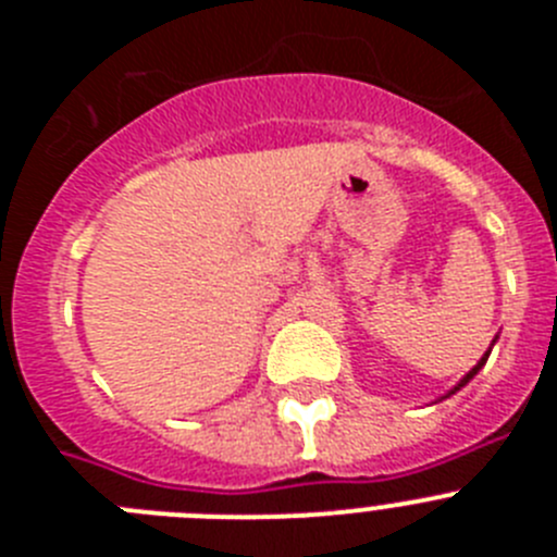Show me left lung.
<instances>
[{
	"label": "left lung",
	"mask_w": 557,
	"mask_h": 557,
	"mask_svg": "<svg viewBox=\"0 0 557 557\" xmlns=\"http://www.w3.org/2000/svg\"><path fill=\"white\" fill-rule=\"evenodd\" d=\"M496 339H499V334H496V337H494V339H491V348H494V343H496ZM491 348H488V351H485V354H482V357H480V362H476V366H474V368H471V371H469V373H466V376H462V379H460V382H457V385H455V387H451V391H449V393H446V396H441V401H444V398H449V396H455V393H457V391H460V387H466V385H469L471 379H474V376H476V373H480V371H482V366H485V362H488V354H491Z\"/></svg>",
	"instance_id": "left-lung-1"
}]
</instances>
